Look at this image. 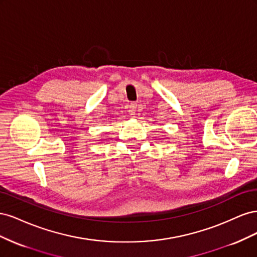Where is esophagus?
Returning a JSON list of instances; mask_svg holds the SVG:
<instances>
[{"label":"esophagus","instance_id":"esophagus-1","mask_svg":"<svg viewBox=\"0 0 257 257\" xmlns=\"http://www.w3.org/2000/svg\"><path fill=\"white\" fill-rule=\"evenodd\" d=\"M136 108H137V104H136V103H131V104H130V111H131L132 113H135Z\"/></svg>","mask_w":257,"mask_h":257}]
</instances>
